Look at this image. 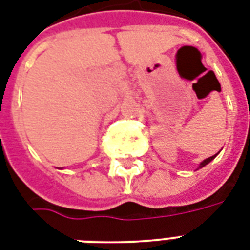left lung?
Here are the masks:
<instances>
[{
  "instance_id": "8db88e82",
  "label": "left lung",
  "mask_w": 250,
  "mask_h": 250,
  "mask_svg": "<svg viewBox=\"0 0 250 250\" xmlns=\"http://www.w3.org/2000/svg\"><path fill=\"white\" fill-rule=\"evenodd\" d=\"M216 155H218V153H216ZM216 155L211 156V157H208V159L203 160V161H202V163H201V165H199V169H201V167H206V165H207V164H208L209 161H212V160H214L215 157H216Z\"/></svg>"
}]
</instances>
